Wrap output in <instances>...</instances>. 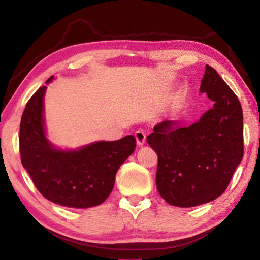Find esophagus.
Here are the masks:
<instances>
[{
  "mask_svg": "<svg viewBox=\"0 0 260 260\" xmlns=\"http://www.w3.org/2000/svg\"><path fill=\"white\" fill-rule=\"evenodd\" d=\"M134 136H135V140H136V143H138V146H143L144 142H146V134H144V132L136 131Z\"/></svg>",
  "mask_w": 260,
  "mask_h": 260,
  "instance_id": "obj_1",
  "label": "esophagus"
}]
</instances>
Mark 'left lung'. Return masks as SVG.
Instances as JSON below:
<instances>
[{
	"label": "left lung",
	"mask_w": 260,
	"mask_h": 260,
	"mask_svg": "<svg viewBox=\"0 0 260 260\" xmlns=\"http://www.w3.org/2000/svg\"><path fill=\"white\" fill-rule=\"evenodd\" d=\"M201 93L213 101L197 122L164 120L148 135L158 156L156 184L167 203L191 208L226 190L243 157V112L237 96L210 65Z\"/></svg>",
	"instance_id": "8db88e82"
}]
</instances>
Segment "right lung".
I'll use <instances>...</instances> for the list:
<instances>
[{"instance_id": "obj_1", "label": "right lung", "mask_w": 260, "mask_h": 260, "mask_svg": "<svg viewBox=\"0 0 260 260\" xmlns=\"http://www.w3.org/2000/svg\"><path fill=\"white\" fill-rule=\"evenodd\" d=\"M46 89L42 86L35 91L21 116V164L38 190L52 203L77 209L102 204L112 191L118 169L135 150V138L127 135L118 141H99L77 150L55 148L45 132Z\"/></svg>"}]
</instances>
